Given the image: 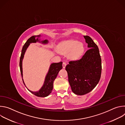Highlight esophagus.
Wrapping results in <instances>:
<instances>
[{
  "label": "esophagus",
  "mask_w": 125,
  "mask_h": 125,
  "mask_svg": "<svg viewBox=\"0 0 125 125\" xmlns=\"http://www.w3.org/2000/svg\"><path fill=\"white\" fill-rule=\"evenodd\" d=\"M66 63L64 62H63V64H62V66H63V68H65V67H66Z\"/></svg>",
  "instance_id": "esophagus-1"
}]
</instances>
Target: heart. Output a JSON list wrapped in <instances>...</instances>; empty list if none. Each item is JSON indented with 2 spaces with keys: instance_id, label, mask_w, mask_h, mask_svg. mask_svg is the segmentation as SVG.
I'll use <instances>...</instances> for the list:
<instances>
[{
  "instance_id": "b5f03b06",
  "label": "heart",
  "mask_w": 125,
  "mask_h": 125,
  "mask_svg": "<svg viewBox=\"0 0 125 125\" xmlns=\"http://www.w3.org/2000/svg\"><path fill=\"white\" fill-rule=\"evenodd\" d=\"M58 51L63 54H67L71 60L79 59L83 52V44L76 41H68L60 44L58 46Z\"/></svg>"
}]
</instances>
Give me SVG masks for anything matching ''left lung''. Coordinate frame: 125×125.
Returning <instances> with one entry per match:
<instances>
[{
	"mask_svg": "<svg viewBox=\"0 0 125 125\" xmlns=\"http://www.w3.org/2000/svg\"><path fill=\"white\" fill-rule=\"evenodd\" d=\"M90 48L83 57L70 61L66 66L72 92L82 95L91 92L98 83L101 74V59L97 45L88 35H83Z\"/></svg>",
	"mask_w": 125,
	"mask_h": 125,
	"instance_id": "8db88e82",
	"label": "left lung"
}]
</instances>
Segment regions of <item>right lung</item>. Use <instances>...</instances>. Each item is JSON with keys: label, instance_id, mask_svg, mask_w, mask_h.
<instances>
[{"label": "right lung", "instance_id": "add662e5", "mask_svg": "<svg viewBox=\"0 0 125 125\" xmlns=\"http://www.w3.org/2000/svg\"><path fill=\"white\" fill-rule=\"evenodd\" d=\"M41 37V35H33V36L31 37L26 42L24 45L22 49V52L20 56V72L21 74L22 78H23V71H22V60L24 58V54L25 53V51L30 45V43H34L36 42H40V40H39V38ZM36 37L37 38V39H35ZM42 43H47L48 42V41L45 40L44 41H42L41 42ZM62 62H60L59 63H52L51 64L48 72L46 76L45 81L44 83V84L42 87L40 89V90L36 92H34L30 91L29 90H28L32 94L35 95V96H37L38 97H46L48 96L52 92L53 86V82H54V80L56 78L58 72L59 71L62 69ZM23 82L24 84V82L23 81V79H22Z\"/></svg>", "mask_w": 125, "mask_h": 125}]
</instances>
